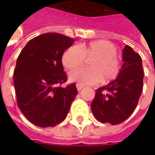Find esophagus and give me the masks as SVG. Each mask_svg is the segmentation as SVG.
<instances>
[{"label": "esophagus", "mask_w": 155, "mask_h": 155, "mask_svg": "<svg viewBox=\"0 0 155 155\" xmlns=\"http://www.w3.org/2000/svg\"><path fill=\"white\" fill-rule=\"evenodd\" d=\"M76 86H77V89H78V91H81V90L84 88V86H83V85H81V84H76Z\"/></svg>", "instance_id": "34e87169"}]
</instances>
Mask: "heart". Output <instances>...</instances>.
I'll list each match as a JSON object with an SVG mask.
<instances>
[{"instance_id": "1", "label": "heart", "mask_w": 155, "mask_h": 155, "mask_svg": "<svg viewBox=\"0 0 155 155\" xmlns=\"http://www.w3.org/2000/svg\"><path fill=\"white\" fill-rule=\"evenodd\" d=\"M117 49L106 40H97L89 44L74 45L63 54V64L67 69H75L82 65L85 58H93L89 68L76 69L71 71L69 78L81 85H91L100 81L110 82L116 79L121 71V64L116 58Z\"/></svg>"}]
</instances>
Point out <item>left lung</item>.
Wrapping results in <instances>:
<instances>
[{
	"label": "left lung",
	"mask_w": 155,
	"mask_h": 155,
	"mask_svg": "<svg viewBox=\"0 0 155 155\" xmlns=\"http://www.w3.org/2000/svg\"><path fill=\"white\" fill-rule=\"evenodd\" d=\"M119 76L97 90L91 109L97 120L112 125L128 119L135 110L143 88V68L140 56L129 46L122 50Z\"/></svg>",
	"instance_id": "obj_1"
}]
</instances>
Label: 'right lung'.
Wrapping results in <instances>:
<instances>
[{"label":"right lung","mask_w":155,"mask_h":155,"mask_svg":"<svg viewBox=\"0 0 155 155\" xmlns=\"http://www.w3.org/2000/svg\"><path fill=\"white\" fill-rule=\"evenodd\" d=\"M74 42L63 34L44 33L28 41L17 58L14 84L18 107L38 127L62 122L78 94L75 84L59 86L67 79L63 53Z\"/></svg>","instance_id":"obj_1"}]
</instances>
